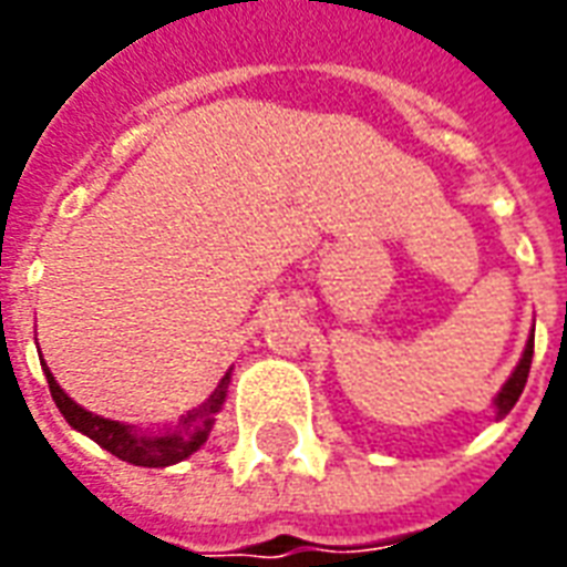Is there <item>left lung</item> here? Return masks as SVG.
Masks as SVG:
<instances>
[{"mask_svg":"<svg viewBox=\"0 0 567 567\" xmlns=\"http://www.w3.org/2000/svg\"><path fill=\"white\" fill-rule=\"evenodd\" d=\"M532 355H535V333H532V340H528V346H525L523 352V361L516 364V370H513V377L507 382H504V389L498 392V398H495V406H498V416H507L513 410V404L519 401V394H523L525 382H528V370H532Z\"/></svg>","mask_w":567,"mask_h":567,"instance_id":"obj_1","label":"left lung"}]
</instances>
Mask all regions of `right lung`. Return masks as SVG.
I'll use <instances>...</instances> for the list:
<instances>
[{
	"mask_svg": "<svg viewBox=\"0 0 567 567\" xmlns=\"http://www.w3.org/2000/svg\"><path fill=\"white\" fill-rule=\"evenodd\" d=\"M44 377H48V385H51V394H54V404L60 406V413L66 416V422L81 434H87L91 440H96L103 450H109L112 455H117L121 462L140 464V467H166V464H175L187 458L190 452H197L206 437H209L212 422H215V413L221 410L224 404V389H227V380L224 377L218 382V389L203 401L194 410H187V416L182 419V425L173 434H163V437H142V434H133L130 425H121V422H112V419L96 416V413H87L84 406H79L72 398H69L60 385H56L54 373L48 370V364L42 361Z\"/></svg>",
	"mask_w": 567,
	"mask_h": 567,
	"instance_id": "right-lung-1",
	"label": "right lung"
}]
</instances>
